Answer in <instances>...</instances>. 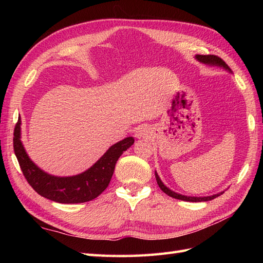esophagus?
<instances>
[{
  "mask_svg": "<svg viewBox=\"0 0 263 263\" xmlns=\"http://www.w3.org/2000/svg\"><path fill=\"white\" fill-rule=\"evenodd\" d=\"M150 136V128L147 125H142V126H139L136 131V137L138 139H141V138H147Z\"/></svg>",
  "mask_w": 263,
  "mask_h": 263,
  "instance_id": "esophagus-1",
  "label": "esophagus"
}]
</instances>
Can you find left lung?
<instances>
[{"mask_svg": "<svg viewBox=\"0 0 263 263\" xmlns=\"http://www.w3.org/2000/svg\"><path fill=\"white\" fill-rule=\"evenodd\" d=\"M195 60H198L200 63L205 64V65L218 66V68L225 69L226 71L230 72V73L232 72V70L230 69V66H228L220 58L216 57V55H195ZM155 176H156V181H157V184L159 185L161 191L166 193L167 195H170V197H172V198L182 200V201H189V202H202V201H210V200L219 197L220 194L224 193V191H222V192H219L217 194L208 195V197H189V195L180 194V193H177L175 191H173V190H171L170 187H167L165 184L161 182L160 177L157 174V172H155Z\"/></svg>", "mask_w": 263, "mask_h": 263, "instance_id": "1", "label": "left lung"}]
</instances>
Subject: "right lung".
Instances as JSON below:
<instances>
[{"mask_svg":"<svg viewBox=\"0 0 263 263\" xmlns=\"http://www.w3.org/2000/svg\"><path fill=\"white\" fill-rule=\"evenodd\" d=\"M13 136L14 154L27 182L39 195L59 203H82L97 198L108 186L123 152L135 143V139L127 137L110 146L87 171L73 176H54L39 168L26 153L21 141L20 117Z\"/></svg>","mask_w":263,"mask_h":263,"instance_id":"obj_1","label":"right lung"}]
</instances>
